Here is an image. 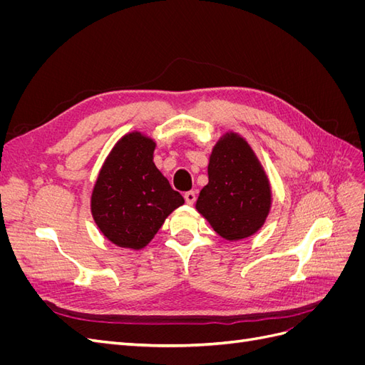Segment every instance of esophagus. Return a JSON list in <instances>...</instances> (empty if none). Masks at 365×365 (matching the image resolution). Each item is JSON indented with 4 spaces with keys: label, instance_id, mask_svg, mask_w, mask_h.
I'll list each match as a JSON object with an SVG mask.
<instances>
[{
    "label": "esophagus",
    "instance_id": "esophagus-1",
    "mask_svg": "<svg viewBox=\"0 0 365 365\" xmlns=\"http://www.w3.org/2000/svg\"><path fill=\"white\" fill-rule=\"evenodd\" d=\"M184 200H185V202L189 204V205H193L195 201H196V192H193V190L185 192L184 193Z\"/></svg>",
    "mask_w": 365,
    "mask_h": 365
}]
</instances>
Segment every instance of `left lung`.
Here are the masks:
<instances>
[{"mask_svg": "<svg viewBox=\"0 0 365 365\" xmlns=\"http://www.w3.org/2000/svg\"><path fill=\"white\" fill-rule=\"evenodd\" d=\"M269 208L271 187L259 160L240 135L225 134L210 155L208 184L196 210L219 236L240 240L256 233Z\"/></svg>", "mask_w": 365, "mask_h": 365, "instance_id": "8db88e82", "label": "left lung"}]
</instances>
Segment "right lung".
<instances>
[{"label":"right lung","mask_w":365,"mask_h":365,"mask_svg":"<svg viewBox=\"0 0 365 365\" xmlns=\"http://www.w3.org/2000/svg\"><path fill=\"white\" fill-rule=\"evenodd\" d=\"M155 141L140 132L121 138L98 173L91 213L103 236L121 248L141 250L158 233L175 208L180 192L153 164Z\"/></svg>","instance_id":"add662e5"}]
</instances>
